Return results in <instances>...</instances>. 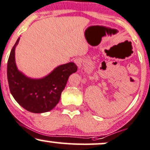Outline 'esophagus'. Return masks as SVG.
Here are the masks:
<instances>
[{"label": "esophagus", "instance_id": "34e87169", "mask_svg": "<svg viewBox=\"0 0 150 150\" xmlns=\"http://www.w3.org/2000/svg\"><path fill=\"white\" fill-rule=\"evenodd\" d=\"M74 61H75V63L76 64L77 66H78L79 68H80V67H82V65H83V59H81V58H80V57H78V58L75 59V60H74Z\"/></svg>", "mask_w": 150, "mask_h": 150}]
</instances>
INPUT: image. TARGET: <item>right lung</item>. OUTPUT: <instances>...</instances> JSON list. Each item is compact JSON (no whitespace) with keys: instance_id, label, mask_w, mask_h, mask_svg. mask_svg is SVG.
Masks as SVG:
<instances>
[{"instance_id":"right-lung-1","label":"right lung","mask_w":150,"mask_h":150,"mask_svg":"<svg viewBox=\"0 0 150 150\" xmlns=\"http://www.w3.org/2000/svg\"><path fill=\"white\" fill-rule=\"evenodd\" d=\"M18 38L10 53L7 65L8 85L11 95L21 107L33 113H42L52 110L59 103L69 76L77 72L74 62L59 65L42 78H28L18 69L15 50Z\"/></svg>"}]
</instances>
